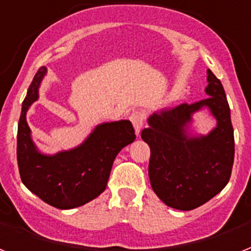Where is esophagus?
Here are the masks:
<instances>
[{
    "instance_id": "esophagus-1",
    "label": "esophagus",
    "mask_w": 251,
    "mask_h": 251,
    "mask_svg": "<svg viewBox=\"0 0 251 251\" xmlns=\"http://www.w3.org/2000/svg\"><path fill=\"white\" fill-rule=\"evenodd\" d=\"M129 119H131L132 124H133V127H135L136 135H140V132H141L142 127H144V122H145V114L141 110H137V111H133L129 116Z\"/></svg>"
}]
</instances>
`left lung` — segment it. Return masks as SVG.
Listing matches in <instances>:
<instances>
[{
    "label": "left lung",
    "instance_id": "1",
    "mask_svg": "<svg viewBox=\"0 0 251 251\" xmlns=\"http://www.w3.org/2000/svg\"><path fill=\"white\" fill-rule=\"evenodd\" d=\"M207 81V98L153 113L149 127L141 132L150 146L151 188L166 205L182 211L200 207L222 192L233 166L234 136L226 92L211 70ZM205 107L217 127L208 135H189L191 116Z\"/></svg>",
    "mask_w": 251,
    "mask_h": 251
}]
</instances>
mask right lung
I'll return each instance as SVG.
<instances>
[{"mask_svg":"<svg viewBox=\"0 0 251 251\" xmlns=\"http://www.w3.org/2000/svg\"><path fill=\"white\" fill-rule=\"evenodd\" d=\"M46 74L40 67L28 88L18 123L17 158L23 184L44 202L61 210L79 207L106 189L114 159L124 146L135 141L129 120L102 123L81 145L54 155L40 153L32 141L27 111L39 98Z\"/></svg>","mask_w":251,"mask_h":251,"instance_id":"obj_1","label":"right lung"}]
</instances>
